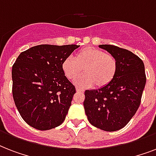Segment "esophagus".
Masks as SVG:
<instances>
[{
	"label": "esophagus",
	"instance_id": "obj_1",
	"mask_svg": "<svg viewBox=\"0 0 156 156\" xmlns=\"http://www.w3.org/2000/svg\"><path fill=\"white\" fill-rule=\"evenodd\" d=\"M76 90H77V92H83L84 91V90H83V89H81L79 87H76Z\"/></svg>",
	"mask_w": 156,
	"mask_h": 156
}]
</instances>
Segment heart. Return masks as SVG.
<instances>
[{"mask_svg":"<svg viewBox=\"0 0 156 156\" xmlns=\"http://www.w3.org/2000/svg\"><path fill=\"white\" fill-rule=\"evenodd\" d=\"M64 75L73 80L83 73L85 75L77 78L74 83L81 87L95 86L105 87L113 80L117 71V61L110 53L95 48H82L74 54L73 59L67 57L61 63Z\"/></svg>","mask_w":156,"mask_h":156,"instance_id":"heart-1","label":"heart"}]
</instances>
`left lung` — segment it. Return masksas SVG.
<instances>
[{"instance_id":"1","label":"left lung","mask_w":156,"mask_h":156,"mask_svg":"<svg viewBox=\"0 0 156 156\" xmlns=\"http://www.w3.org/2000/svg\"><path fill=\"white\" fill-rule=\"evenodd\" d=\"M117 61V71L105 87L85 91L83 106L92 126L112 132L121 129L134 116L146 85L143 61L135 54L117 46L99 45Z\"/></svg>"}]
</instances>
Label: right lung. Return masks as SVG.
Instances as JSON below:
<instances>
[{"instance_id": "right-lung-1", "label": "right lung", "mask_w": 156, "mask_h": 156, "mask_svg": "<svg viewBox=\"0 0 156 156\" xmlns=\"http://www.w3.org/2000/svg\"><path fill=\"white\" fill-rule=\"evenodd\" d=\"M78 47L37 45L21 52L13 64V100L33 128L48 130L65 121L76 90L64 75L61 63Z\"/></svg>"}]
</instances>
